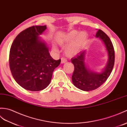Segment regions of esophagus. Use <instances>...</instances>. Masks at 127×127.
<instances>
[{
    "instance_id": "obj_1",
    "label": "esophagus",
    "mask_w": 127,
    "mask_h": 127,
    "mask_svg": "<svg viewBox=\"0 0 127 127\" xmlns=\"http://www.w3.org/2000/svg\"><path fill=\"white\" fill-rule=\"evenodd\" d=\"M66 61H67L66 59V58H65L64 57H62V58H61V63L63 64V63H66Z\"/></svg>"
}]
</instances>
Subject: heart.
Here are the masks:
<instances>
[{
  "label": "heart",
  "mask_w": 127,
  "mask_h": 127,
  "mask_svg": "<svg viewBox=\"0 0 127 127\" xmlns=\"http://www.w3.org/2000/svg\"><path fill=\"white\" fill-rule=\"evenodd\" d=\"M87 37V34L85 32L81 31L78 33L77 31L73 30L67 33L61 39L60 43L63 44L72 41L65 50V54L67 56H72L77 54L80 51L82 47L86 42Z\"/></svg>",
  "instance_id": "b5f03b06"
}]
</instances>
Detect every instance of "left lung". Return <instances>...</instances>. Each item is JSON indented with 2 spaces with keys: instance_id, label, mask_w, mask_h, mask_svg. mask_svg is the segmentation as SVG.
Wrapping results in <instances>:
<instances>
[{
  "instance_id": "obj_1",
  "label": "left lung",
  "mask_w": 127,
  "mask_h": 127,
  "mask_svg": "<svg viewBox=\"0 0 127 127\" xmlns=\"http://www.w3.org/2000/svg\"><path fill=\"white\" fill-rule=\"evenodd\" d=\"M96 37L102 40L108 52V62L103 71L97 73L88 68L85 63V50L71 60L75 67L72 76V83L76 87L85 91L95 90L103 84L109 77L114 65L115 51L110 38L101 30L97 31Z\"/></svg>"
}]
</instances>
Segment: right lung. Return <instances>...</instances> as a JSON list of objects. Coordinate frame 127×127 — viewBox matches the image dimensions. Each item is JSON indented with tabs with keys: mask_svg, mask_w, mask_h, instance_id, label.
<instances>
[{
	"mask_svg": "<svg viewBox=\"0 0 127 127\" xmlns=\"http://www.w3.org/2000/svg\"><path fill=\"white\" fill-rule=\"evenodd\" d=\"M46 26H32L17 35L10 51L9 64L14 80L25 89L40 91L49 85L52 73L61 63L50 56L39 35Z\"/></svg>",
	"mask_w": 127,
	"mask_h": 127,
	"instance_id": "add662e5",
	"label": "right lung"
}]
</instances>
